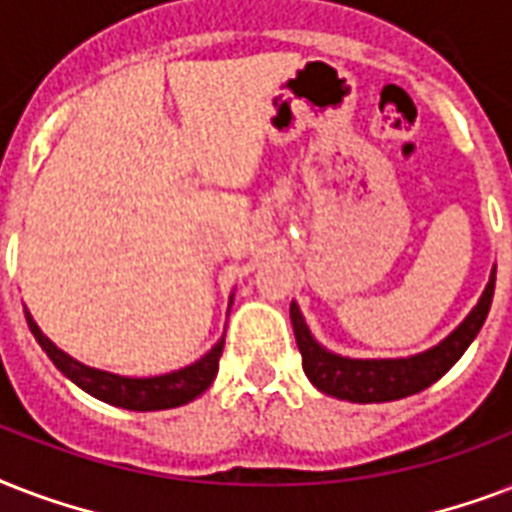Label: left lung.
Here are the masks:
<instances>
[{"instance_id": "obj_1", "label": "left lung", "mask_w": 512, "mask_h": 512, "mask_svg": "<svg viewBox=\"0 0 512 512\" xmlns=\"http://www.w3.org/2000/svg\"><path fill=\"white\" fill-rule=\"evenodd\" d=\"M494 280H497V267H491L489 283L483 288L478 304L467 312V318L435 347L408 355V358L336 355L312 336L299 304L291 301V323L304 374L320 392H326L331 398L350 400V403H387V400H400L414 392H422L425 387L438 382L473 344L483 320L489 315L491 299H494Z\"/></svg>"}]
</instances>
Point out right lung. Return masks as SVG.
<instances>
[{
  "instance_id": "right-lung-1",
  "label": "right lung",
  "mask_w": 512,
  "mask_h": 512,
  "mask_svg": "<svg viewBox=\"0 0 512 512\" xmlns=\"http://www.w3.org/2000/svg\"><path fill=\"white\" fill-rule=\"evenodd\" d=\"M232 304V296H229ZM26 312V323H29L31 334L39 342V347L47 352V358L53 360L55 368L61 371L66 379L82 387L87 395L112 403V406L128 408V411H162V408H176L184 406L189 400L208 390L219 374V358L224 350V339L213 344L211 350L205 352L200 360H194L192 366L178 368L170 374L160 376H122L112 374V371H101V368L85 366L69 355V352L58 350L37 326V320L31 318L29 310Z\"/></svg>"
}]
</instances>
